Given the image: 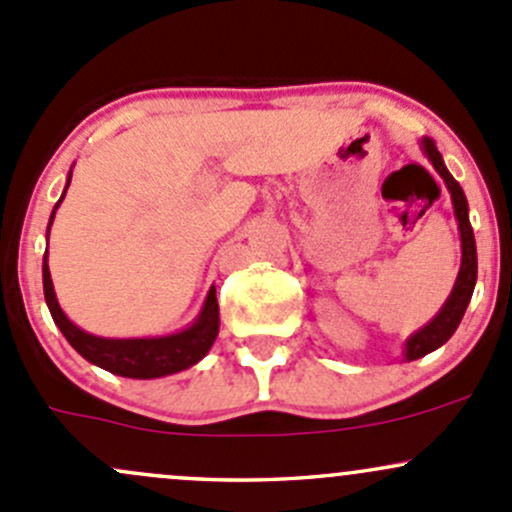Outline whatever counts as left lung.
<instances>
[{
  "instance_id": "left-lung-1",
  "label": "left lung",
  "mask_w": 512,
  "mask_h": 512,
  "mask_svg": "<svg viewBox=\"0 0 512 512\" xmlns=\"http://www.w3.org/2000/svg\"><path fill=\"white\" fill-rule=\"evenodd\" d=\"M420 148L427 156V161L434 166V170L442 175L444 185H447L449 195H452L454 217L456 222H459V236H461V266H459V276L454 280L452 293H449V298L442 305V310H439L437 315L425 324V327H420L415 334H410V337L405 339L403 344L405 361L420 359V356L430 354V351L439 349V346L449 342V337L456 332L461 317H464L466 307H469L471 295H474L476 273H478L476 239H474V229H471V222H469V202H466L464 190H461V185L456 183L454 175L449 173L447 166H444L442 153L437 151V146H434L430 136H422Z\"/></svg>"
}]
</instances>
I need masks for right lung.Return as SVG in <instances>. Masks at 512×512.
<instances>
[{"mask_svg":"<svg viewBox=\"0 0 512 512\" xmlns=\"http://www.w3.org/2000/svg\"><path fill=\"white\" fill-rule=\"evenodd\" d=\"M70 178H73V168H70L68 180H65L63 195H60V200L51 212V219H48V232H51L53 217H56V210L60 202H63L65 192H68ZM43 295H46V305L51 310L53 322L58 324L63 337L68 339L70 346L78 351L82 359L124 378H141V381H146V378H163L170 376V373L185 371V368L195 366L197 361L205 359L219 334V305L214 288H210V293H207L205 305H202L195 322L190 327L180 329V332L166 334V337L112 339L85 332L78 324L70 322L68 315L60 310L56 290H53L51 271H48V249L43 254Z\"/></svg>","mask_w":512,"mask_h":512,"instance_id":"obj_1","label":"right lung"}]
</instances>
